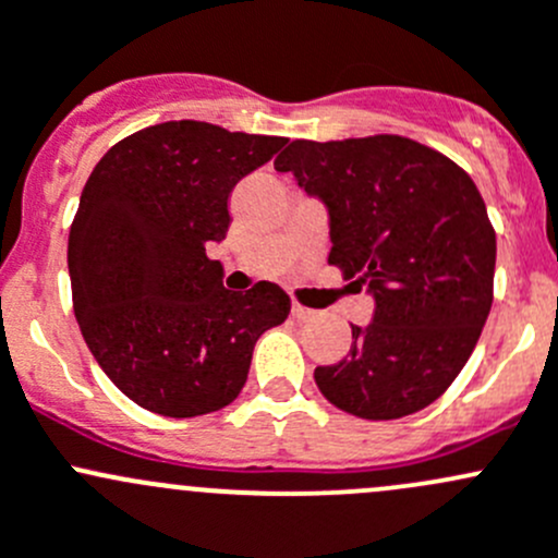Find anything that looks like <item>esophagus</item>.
Here are the masks:
<instances>
[{"instance_id":"34e87169","label":"esophagus","mask_w":558,"mask_h":558,"mask_svg":"<svg viewBox=\"0 0 558 558\" xmlns=\"http://www.w3.org/2000/svg\"><path fill=\"white\" fill-rule=\"evenodd\" d=\"M290 312H292V317L301 319V322H308V319L317 317V312H314V308L301 306V303H298V301H292V308H290Z\"/></svg>"}]
</instances>
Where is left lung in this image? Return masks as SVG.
Returning a JSON list of instances; mask_svg holds the SVG:
<instances>
[{
  "instance_id": "8db88e82",
  "label": "left lung",
  "mask_w": 558,
  "mask_h": 558,
  "mask_svg": "<svg viewBox=\"0 0 558 558\" xmlns=\"http://www.w3.org/2000/svg\"><path fill=\"white\" fill-rule=\"evenodd\" d=\"M325 204L330 257L373 295L352 349L314 371L341 411L387 422L440 398L473 354L492 308L497 239L468 171L395 134L295 140L274 160Z\"/></svg>"
}]
</instances>
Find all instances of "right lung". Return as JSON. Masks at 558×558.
<instances>
[{
    "mask_svg": "<svg viewBox=\"0 0 558 558\" xmlns=\"http://www.w3.org/2000/svg\"><path fill=\"white\" fill-rule=\"evenodd\" d=\"M284 136L169 120L96 163L69 231L74 317L109 381L147 411L191 418L239 398L257 338L290 314L279 284L222 287L206 257L228 198Z\"/></svg>",
    "mask_w": 558,
    "mask_h": 558,
    "instance_id": "1",
    "label": "right lung"
}]
</instances>
